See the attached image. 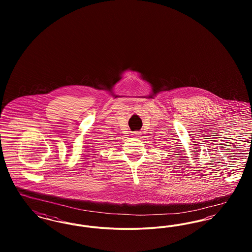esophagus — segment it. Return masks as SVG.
Listing matches in <instances>:
<instances>
[{
    "label": "esophagus",
    "instance_id": "1",
    "mask_svg": "<svg viewBox=\"0 0 252 252\" xmlns=\"http://www.w3.org/2000/svg\"><path fill=\"white\" fill-rule=\"evenodd\" d=\"M132 135H133V136H135V137H139V136H140V135H141V132H140V131L133 132V133H132Z\"/></svg>",
    "mask_w": 252,
    "mask_h": 252
}]
</instances>
